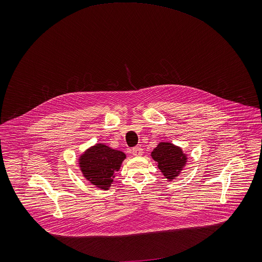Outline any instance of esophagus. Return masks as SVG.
I'll return each instance as SVG.
<instances>
[{"instance_id": "esophagus-1", "label": "esophagus", "mask_w": 262, "mask_h": 262, "mask_svg": "<svg viewBox=\"0 0 262 262\" xmlns=\"http://www.w3.org/2000/svg\"><path fill=\"white\" fill-rule=\"evenodd\" d=\"M131 152L134 156H141L142 153H143V149L140 148V147H133Z\"/></svg>"}]
</instances>
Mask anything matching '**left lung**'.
I'll return each instance as SVG.
<instances>
[{
  "label": "left lung",
  "instance_id": "left-lung-1",
  "mask_svg": "<svg viewBox=\"0 0 262 262\" xmlns=\"http://www.w3.org/2000/svg\"><path fill=\"white\" fill-rule=\"evenodd\" d=\"M150 156L167 181L176 180L187 162V154L180 146L170 142H159Z\"/></svg>",
  "mask_w": 262,
  "mask_h": 262
}]
</instances>
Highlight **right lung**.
<instances>
[{
  "mask_svg": "<svg viewBox=\"0 0 262 262\" xmlns=\"http://www.w3.org/2000/svg\"><path fill=\"white\" fill-rule=\"evenodd\" d=\"M126 154L120 150L97 143L85 150L78 157V166L83 178L98 188L107 190L114 182Z\"/></svg>",
  "mask_w": 262,
  "mask_h": 262,
  "instance_id": "right-lung-1",
  "label": "right lung"
}]
</instances>
